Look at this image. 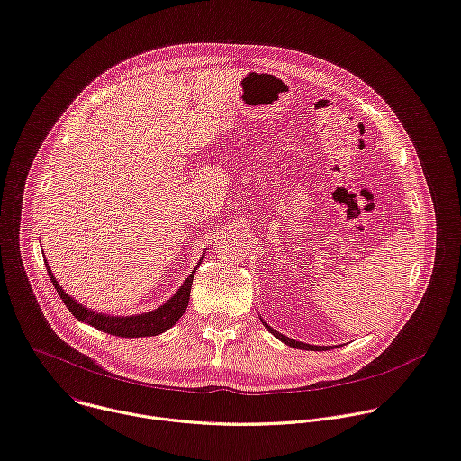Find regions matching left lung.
<instances>
[{
	"mask_svg": "<svg viewBox=\"0 0 461 461\" xmlns=\"http://www.w3.org/2000/svg\"><path fill=\"white\" fill-rule=\"evenodd\" d=\"M267 330H269L276 339H280L282 342H285V344H289V346H293V348H296V349H315V351H317V349H319V351H321V349H326V348H321V346H310V344H303V342H296V340H293V339H289V337H285V335H280L278 331H275V330L269 328V326H267Z\"/></svg>",
	"mask_w": 461,
	"mask_h": 461,
	"instance_id": "left-lung-1",
	"label": "left lung"
}]
</instances>
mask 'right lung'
<instances>
[{"instance_id":"add662e5","label":"right lung","mask_w":461,"mask_h":461,"mask_svg":"<svg viewBox=\"0 0 461 461\" xmlns=\"http://www.w3.org/2000/svg\"><path fill=\"white\" fill-rule=\"evenodd\" d=\"M45 266H47V273L50 276V282H53V285L59 291L62 302L66 303V308L71 312V315L75 319H78L82 322H87V324H91L93 328H96L100 331H106L110 335H117V337H149V335H159V333L167 331L168 328H172L181 319V315L186 312L188 298H190V287H192V280H194V273H195L194 271L185 280L181 289L156 312L135 315V317H106L102 313H95V312L84 308L82 303L75 302L59 285L55 276L50 275L47 260H45Z\"/></svg>"}]
</instances>
